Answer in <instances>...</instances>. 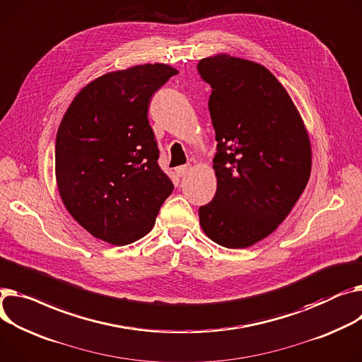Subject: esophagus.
<instances>
[{
	"instance_id": "obj_1",
	"label": "esophagus",
	"mask_w": 362,
	"mask_h": 362,
	"mask_svg": "<svg viewBox=\"0 0 362 362\" xmlns=\"http://www.w3.org/2000/svg\"><path fill=\"white\" fill-rule=\"evenodd\" d=\"M189 168H190L189 164H186V165H179V167L176 168V173H177L179 176H185V175L189 172Z\"/></svg>"
}]
</instances>
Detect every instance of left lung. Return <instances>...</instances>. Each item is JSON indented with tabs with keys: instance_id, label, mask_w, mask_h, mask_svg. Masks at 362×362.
Wrapping results in <instances>:
<instances>
[{
	"instance_id": "1",
	"label": "left lung",
	"mask_w": 362,
	"mask_h": 362,
	"mask_svg": "<svg viewBox=\"0 0 362 362\" xmlns=\"http://www.w3.org/2000/svg\"><path fill=\"white\" fill-rule=\"evenodd\" d=\"M198 69L212 88L208 107L218 142L212 160L216 192L199 208V223L216 245L246 249L278 228L305 189L310 136L268 68L215 54Z\"/></svg>"
}]
</instances>
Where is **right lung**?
<instances>
[{
	"instance_id": "1",
	"label": "right lung",
	"mask_w": 362,
	"mask_h": 362,
	"mask_svg": "<svg viewBox=\"0 0 362 362\" xmlns=\"http://www.w3.org/2000/svg\"><path fill=\"white\" fill-rule=\"evenodd\" d=\"M177 72L158 62L106 72L77 93L59 124L61 201L84 230L109 245L148 234L173 192L157 164L147 113L154 91Z\"/></svg>"
}]
</instances>
